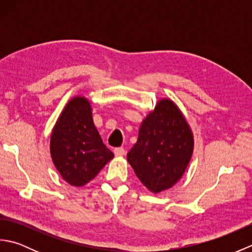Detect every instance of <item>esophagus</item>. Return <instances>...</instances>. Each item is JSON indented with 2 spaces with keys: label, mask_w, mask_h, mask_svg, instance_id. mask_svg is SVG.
<instances>
[{
  "label": "esophagus",
  "mask_w": 252,
  "mask_h": 252,
  "mask_svg": "<svg viewBox=\"0 0 252 252\" xmlns=\"http://www.w3.org/2000/svg\"><path fill=\"white\" fill-rule=\"evenodd\" d=\"M114 153L117 157H122L126 155V149L123 147H117L114 149Z\"/></svg>",
  "instance_id": "obj_1"
}]
</instances>
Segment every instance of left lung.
Masks as SVG:
<instances>
[{"label": "left lung", "instance_id": "obj_1", "mask_svg": "<svg viewBox=\"0 0 252 252\" xmlns=\"http://www.w3.org/2000/svg\"><path fill=\"white\" fill-rule=\"evenodd\" d=\"M194 152L190 126L173 100L161 98L142 121L137 142L126 159L136 176L155 194L182 179Z\"/></svg>", "mask_w": 252, "mask_h": 252}]
</instances>
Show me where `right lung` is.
Listing matches in <instances>:
<instances>
[{"instance_id": "add662e5", "label": "right lung", "mask_w": 252, "mask_h": 252, "mask_svg": "<svg viewBox=\"0 0 252 252\" xmlns=\"http://www.w3.org/2000/svg\"><path fill=\"white\" fill-rule=\"evenodd\" d=\"M51 157L68 184L84 186L114 158L96 129L92 107L83 95L66 104L52 130Z\"/></svg>"}]
</instances>
